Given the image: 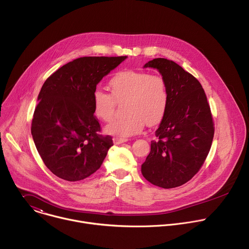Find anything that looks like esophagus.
<instances>
[{
  "label": "esophagus",
  "mask_w": 249,
  "mask_h": 249,
  "mask_svg": "<svg viewBox=\"0 0 249 249\" xmlns=\"http://www.w3.org/2000/svg\"><path fill=\"white\" fill-rule=\"evenodd\" d=\"M127 141H128V139H126V138H118V137H115V138L113 139V142H114L115 145H119V144L125 143V142H127Z\"/></svg>",
  "instance_id": "esophagus-1"
}]
</instances>
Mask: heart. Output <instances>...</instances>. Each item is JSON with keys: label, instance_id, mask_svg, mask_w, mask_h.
<instances>
[{"label": "heart", "instance_id": "1", "mask_svg": "<svg viewBox=\"0 0 249 249\" xmlns=\"http://www.w3.org/2000/svg\"><path fill=\"white\" fill-rule=\"evenodd\" d=\"M111 93L96 89L92 93L95 115L110 121L117 107L123 104L126 113L113 119L106 132L115 136L129 137L139 134L145 124L155 126L164 117L169 103L168 89L164 79L147 72L126 70L117 73L109 83Z\"/></svg>", "mask_w": 249, "mask_h": 249}]
</instances>
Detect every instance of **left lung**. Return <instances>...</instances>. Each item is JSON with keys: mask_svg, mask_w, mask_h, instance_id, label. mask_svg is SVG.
I'll return each mask as SVG.
<instances>
[{"mask_svg": "<svg viewBox=\"0 0 249 249\" xmlns=\"http://www.w3.org/2000/svg\"><path fill=\"white\" fill-rule=\"evenodd\" d=\"M148 67L158 69L164 79L169 103L142 174L159 187H178L202 167L214 138V121L206 93L194 76L164 58L149 61L144 68Z\"/></svg>", "mask_w": 249, "mask_h": 249, "instance_id": "obj_1", "label": "left lung"}]
</instances>
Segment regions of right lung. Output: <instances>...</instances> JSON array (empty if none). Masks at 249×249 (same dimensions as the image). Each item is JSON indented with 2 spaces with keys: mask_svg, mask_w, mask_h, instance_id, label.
I'll use <instances>...</instances> for the list:
<instances>
[{
  "mask_svg": "<svg viewBox=\"0 0 249 249\" xmlns=\"http://www.w3.org/2000/svg\"><path fill=\"white\" fill-rule=\"evenodd\" d=\"M126 58L81 57L59 68L43 84L31 135L43 162L60 178H87L113 146L111 136L99 134L92 93L101 79Z\"/></svg>",
  "mask_w": 249,
  "mask_h": 249,
  "instance_id": "1",
  "label": "right lung"
}]
</instances>
